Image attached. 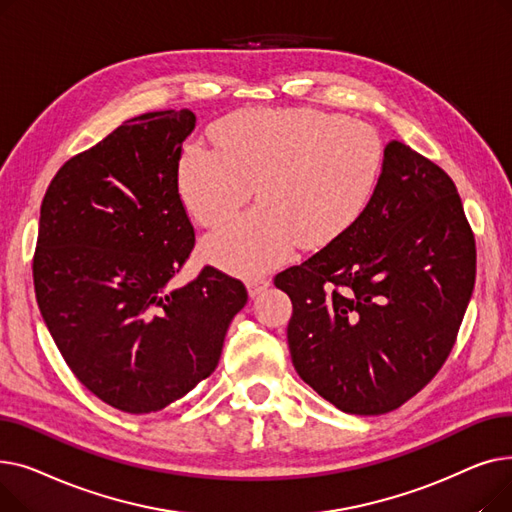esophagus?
I'll list each match as a JSON object with an SVG mask.
<instances>
[{"mask_svg":"<svg viewBox=\"0 0 512 512\" xmlns=\"http://www.w3.org/2000/svg\"><path fill=\"white\" fill-rule=\"evenodd\" d=\"M270 280L267 278H251V280H247V290H249V297H259V294L263 292V290H267L270 288Z\"/></svg>","mask_w":512,"mask_h":512,"instance_id":"34e87169","label":"esophagus"}]
</instances>
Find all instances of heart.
Masks as SVG:
<instances>
[{"instance_id": "heart-1", "label": "heart", "mask_w": 512, "mask_h": 512, "mask_svg": "<svg viewBox=\"0 0 512 512\" xmlns=\"http://www.w3.org/2000/svg\"><path fill=\"white\" fill-rule=\"evenodd\" d=\"M215 147L193 143L178 166L186 209L220 226L257 184L259 205L203 240L222 270L255 278L301 245L321 249L351 230L384 172L380 132L321 110H245L222 120Z\"/></svg>"}]
</instances>
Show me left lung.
<instances>
[{"instance_id":"left-lung-1","label":"left lung","mask_w":512,"mask_h":512,"mask_svg":"<svg viewBox=\"0 0 512 512\" xmlns=\"http://www.w3.org/2000/svg\"><path fill=\"white\" fill-rule=\"evenodd\" d=\"M274 284L292 301L301 378L344 413L398 409L450 355L473 294L475 238L454 182L390 141L361 220Z\"/></svg>"}]
</instances>
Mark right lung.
Listing matches in <instances>:
<instances>
[{
    "label": "right lung",
    "instance_id": "1",
    "mask_svg": "<svg viewBox=\"0 0 512 512\" xmlns=\"http://www.w3.org/2000/svg\"><path fill=\"white\" fill-rule=\"evenodd\" d=\"M195 122L191 110L126 120L68 159L41 203L33 280L45 326L80 384L132 415L209 378L249 299L209 265L170 286L195 245L178 195Z\"/></svg>",
    "mask_w": 512,
    "mask_h": 512
}]
</instances>
